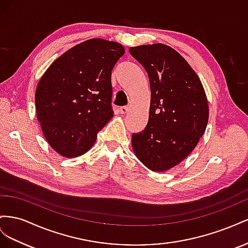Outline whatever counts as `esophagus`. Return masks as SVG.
Listing matches in <instances>:
<instances>
[{"mask_svg": "<svg viewBox=\"0 0 248 248\" xmlns=\"http://www.w3.org/2000/svg\"><path fill=\"white\" fill-rule=\"evenodd\" d=\"M128 111H129V107H128V106H124V107H120V108H119V112L122 113V114H125V113L128 112Z\"/></svg>", "mask_w": 248, "mask_h": 248, "instance_id": "34e87169", "label": "esophagus"}]
</instances>
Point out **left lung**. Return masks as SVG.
<instances>
[{
  "label": "left lung",
  "mask_w": 248,
  "mask_h": 248,
  "mask_svg": "<svg viewBox=\"0 0 248 248\" xmlns=\"http://www.w3.org/2000/svg\"><path fill=\"white\" fill-rule=\"evenodd\" d=\"M151 85L145 129L132 136L139 161L162 172L186 159L206 131L209 105L199 76L174 48L163 44L130 47Z\"/></svg>",
  "instance_id": "obj_1"
}]
</instances>
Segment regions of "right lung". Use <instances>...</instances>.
<instances>
[{"label":"right lung","instance_id":"1","mask_svg":"<svg viewBox=\"0 0 248 248\" xmlns=\"http://www.w3.org/2000/svg\"><path fill=\"white\" fill-rule=\"evenodd\" d=\"M124 54L118 42L88 39L62 54L40 78L37 119L47 143L62 157L87 153L113 117L111 72Z\"/></svg>","mask_w":248,"mask_h":248}]
</instances>
